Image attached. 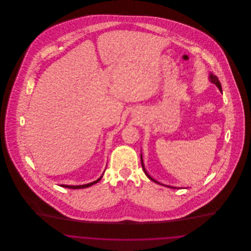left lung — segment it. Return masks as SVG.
<instances>
[{
  "mask_svg": "<svg viewBox=\"0 0 251 251\" xmlns=\"http://www.w3.org/2000/svg\"><path fill=\"white\" fill-rule=\"evenodd\" d=\"M210 79H211V81H212V83L213 84H215L217 87H218V89L220 90V91H222V87H221V84H220V82L218 81V78L215 76V75H213V74H211L210 75ZM141 164H142V168H143L144 172H145V174L148 176V178L150 179H151V180H153L154 182L156 183H158V184H161V185H164V186H167V187H169V188H173V189H177L178 187H174V186H169V185H165V184H162L161 182H159V181H157L156 179H153L148 172H147V170H146V168L144 167L143 164V160H142V155H141Z\"/></svg>",
  "mask_w": 251,
  "mask_h": 251,
  "instance_id": "8db88e82",
  "label": "left lung"
}]
</instances>
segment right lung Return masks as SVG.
<instances>
[{"mask_svg": "<svg viewBox=\"0 0 251 251\" xmlns=\"http://www.w3.org/2000/svg\"><path fill=\"white\" fill-rule=\"evenodd\" d=\"M102 175H103V174H102ZM102 175H101L99 179H97V180H95V181L90 182V183H87V184H83V185H66V184H61L60 186L65 187V188H71V189H81V188H86V187H89V186H91V185L95 184V183H97L98 181H100V179L102 178Z\"/></svg>", "mask_w": 251, "mask_h": 251, "instance_id": "1", "label": "right lung"}]
</instances>
